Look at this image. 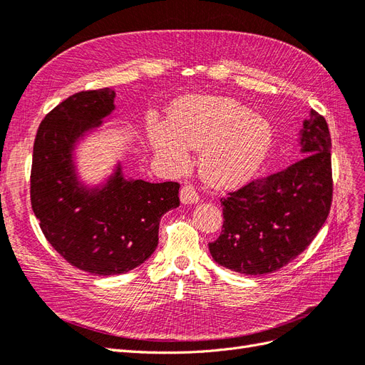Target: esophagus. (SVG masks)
<instances>
[{"instance_id":"obj_1","label":"esophagus","mask_w":365,"mask_h":365,"mask_svg":"<svg viewBox=\"0 0 365 365\" xmlns=\"http://www.w3.org/2000/svg\"><path fill=\"white\" fill-rule=\"evenodd\" d=\"M180 202L185 205H194L199 202V194L191 185H185L180 190Z\"/></svg>"}]
</instances>
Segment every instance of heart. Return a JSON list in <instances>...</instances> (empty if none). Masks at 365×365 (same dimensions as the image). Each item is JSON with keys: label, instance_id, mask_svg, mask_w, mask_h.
<instances>
[{"label": "heart", "instance_id": "1", "mask_svg": "<svg viewBox=\"0 0 365 365\" xmlns=\"http://www.w3.org/2000/svg\"><path fill=\"white\" fill-rule=\"evenodd\" d=\"M147 133L154 154L173 171L188 165L190 148L202 150L200 174L217 188L251 179L272 145L266 119L240 102L215 96L182 101L171 123L151 120Z\"/></svg>", "mask_w": 365, "mask_h": 365}]
</instances>
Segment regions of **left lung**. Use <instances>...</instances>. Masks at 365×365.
I'll return each instance as SVG.
<instances>
[{
  "mask_svg": "<svg viewBox=\"0 0 365 365\" xmlns=\"http://www.w3.org/2000/svg\"><path fill=\"white\" fill-rule=\"evenodd\" d=\"M303 158L247 183L220 200L223 229L210 243L214 262L245 275H263L292 262L317 237L331 205V140L315 110L299 131Z\"/></svg>",
  "mask_w": 365,
  "mask_h": 365,
  "instance_id": "8db88e82",
  "label": "left lung"
}]
</instances>
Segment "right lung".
Here are the masks:
<instances>
[{
	"instance_id": "right-lung-1",
	"label": "right lung",
	"mask_w": 365,
	"mask_h": 365,
	"mask_svg": "<svg viewBox=\"0 0 365 365\" xmlns=\"http://www.w3.org/2000/svg\"><path fill=\"white\" fill-rule=\"evenodd\" d=\"M111 88L79 91L41 122L34 145L30 200L55 251L96 275L127 274L153 255L163 214L180 205L175 182L127 179L120 162L99 185L81 182L79 140L114 111Z\"/></svg>"
}]
</instances>
